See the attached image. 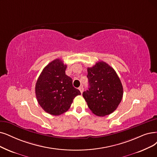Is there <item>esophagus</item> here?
Returning a JSON list of instances; mask_svg holds the SVG:
<instances>
[{
  "label": "esophagus",
  "mask_w": 157,
  "mask_h": 157,
  "mask_svg": "<svg viewBox=\"0 0 157 157\" xmlns=\"http://www.w3.org/2000/svg\"><path fill=\"white\" fill-rule=\"evenodd\" d=\"M78 90H80V93H82V92L84 91V88H83V86H80V87H79V88H78Z\"/></svg>",
  "instance_id": "1"
}]
</instances>
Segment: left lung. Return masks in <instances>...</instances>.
Listing matches in <instances>:
<instances>
[{
  "mask_svg": "<svg viewBox=\"0 0 157 157\" xmlns=\"http://www.w3.org/2000/svg\"><path fill=\"white\" fill-rule=\"evenodd\" d=\"M87 77L89 88L82 95L90 110L100 117L112 113L123 97L121 81L114 69L103 61L98 62L87 67Z\"/></svg>",
  "mask_w": 157,
  "mask_h": 157,
  "instance_id": "left-lung-1",
  "label": "left lung"
}]
</instances>
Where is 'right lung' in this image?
Returning <instances> with one entry per match:
<instances>
[{
    "instance_id": "1",
    "label": "right lung",
    "mask_w": 157,
    "mask_h": 157,
    "mask_svg": "<svg viewBox=\"0 0 157 157\" xmlns=\"http://www.w3.org/2000/svg\"><path fill=\"white\" fill-rule=\"evenodd\" d=\"M67 66L57 59L42 70L36 82L35 94L39 105L48 113L58 116L70 109L80 91L73 86L72 78L66 75Z\"/></svg>"
}]
</instances>
